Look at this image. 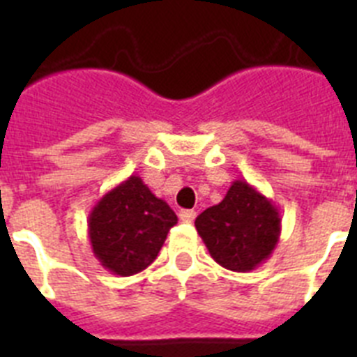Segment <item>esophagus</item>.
<instances>
[{
  "label": "esophagus",
  "mask_w": 357,
  "mask_h": 357,
  "mask_svg": "<svg viewBox=\"0 0 357 357\" xmlns=\"http://www.w3.org/2000/svg\"><path fill=\"white\" fill-rule=\"evenodd\" d=\"M178 218H181L182 222L185 223H191L197 218V213H195L193 209H182L181 213H178Z\"/></svg>",
  "instance_id": "1"
}]
</instances>
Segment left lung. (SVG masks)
Segmentation results:
<instances>
[{"label":"left lung","instance_id":"left-lung-1","mask_svg":"<svg viewBox=\"0 0 357 357\" xmlns=\"http://www.w3.org/2000/svg\"><path fill=\"white\" fill-rule=\"evenodd\" d=\"M211 257L232 272H252L270 257L280 238V214L270 198L234 181L220 204L195 220Z\"/></svg>","mask_w":357,"mask_h":357}]
</instances>
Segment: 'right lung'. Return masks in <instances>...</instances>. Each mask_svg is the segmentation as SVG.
<instances>
[{
  "label": "right lung",
  "instance_id": "obj_1",
  "mask_svg": "<svg viewBox=\"0 0 357 357\" xmlns=\"http://www.w3.org/2000/svg\"><path fill=\"white\" fill-rule=\"evenodd\" d=\"M176 214L151 193L143 178L130 175L98 200L89 213L93 254L105 270L128 277L155 261Z\"/></svg>",
  "mask_w": 357,
  "mask_h": 357
}]
</instances>
